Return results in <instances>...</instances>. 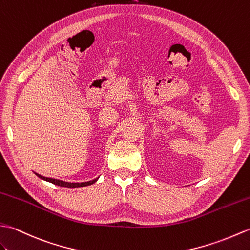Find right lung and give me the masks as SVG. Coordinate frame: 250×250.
<instances>
[{"label": "right lung", "mask_w": 250, "mask_h": 250, "mask_svg": "<svg viewBox=\"0 0 250 250\" xmlns=\"http://www.w3.org/2000/svg\"><path fill=\"white\" fill-rule=\"evenodd\" d=\"M38 177H41L42 180H45L48 182H51L52 184L58 185V186H62V187H66V188H79V187H83V186H87V185H92L97 181V179L90 181V182H84V183H68V182H64V181H60V180H55V179H50V177H46L42 176L41 174L35 173Z\"/></svg>", "instance_id": "right-lung-1"}]
</instances>
